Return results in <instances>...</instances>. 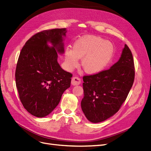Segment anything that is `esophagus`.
<instances>
[{
  "instance_id": "1",
  "label": "esophagus",
  "mask_w": 151,
  "mask_h": 151,
  "mask_svg": "<svg viewBox=\"0 0 151 151\" xmlns=\"http://www.w3.org/2000/svg\"><path fill=\"white\" fill-rule=\"evenodd\" d=\"M81 78L78 76H75L72 78L71 80V84L73 85H78L81 83Z\"/></svg>"
}]
</instances>
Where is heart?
<instances>
[{
  "instance_id": "b5f03b06",
  "label": "heart",
  "mask_w": 151,
  "mask_h": 151,
  "mask_svg": "<svg viewBox=\"0 0 151 151\" xmlns=\"http://www.w3.org/2000/svg\"><path fill=\"white\" fill-rule=\"evenodd\" d=\"M114 53L113 44L105 39L88 35L83 37L73 44V48L67 47L65 59L67 68L73 70L78 66L79 58L81 65L89 74H96L103 71L111 62Z\"/></svg>"
}]
</instances>
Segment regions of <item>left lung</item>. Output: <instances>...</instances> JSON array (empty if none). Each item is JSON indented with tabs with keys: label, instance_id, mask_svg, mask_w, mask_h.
<instances>
[{
	"label": "left lung",
	"instance_id": "left-lung-1",
	"mask_svg": "<svg viewBox=\"0 0 151 151\" xmlns=\"http://www.w3.org/2000/svg\"><path fill=\"white\" fill-rule=\"evenodd\" d=\"M134 76L132 54L127 45L118 61L109 69L83 76L84 97L81 106L86 118L97 123L118 112L132 86Z\"/></svg>",
	"mask_w": 151,
	"mask_h": 151
}]
</instances>
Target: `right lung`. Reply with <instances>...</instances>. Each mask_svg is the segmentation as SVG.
Segmentation results:
<instances>
[{"mask_svg":"<svg viewBox=\"0 0 151 151\" xmlns=\"http://www.w3.org/2000/svg\"><path fill=\"white\" fill-rule=\"evenodd\" d=\"M66 32V29L38 32L21 50L15 70L16 86L24 108L38 118L52 113L70 87L72 74L61 68L57 61V52H64ZM48 42L53 46L49 47Z\"/></svg>","mask_w":151,"mask_h":151,"instance_id":"right-lung-1","label":"right lung"}]
</instances>
